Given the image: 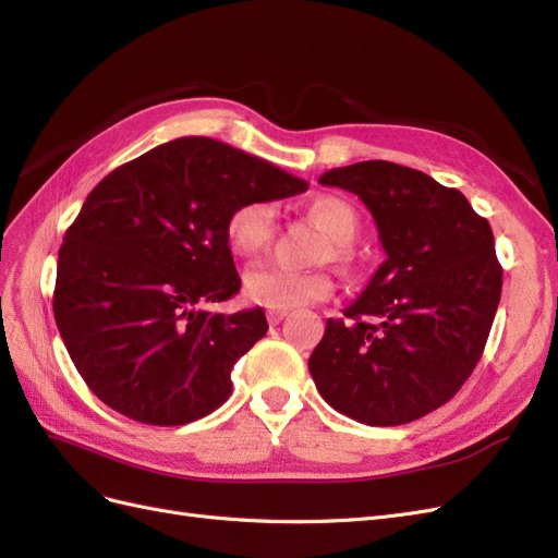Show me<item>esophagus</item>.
<instances>
[{
    "instance_id": "34e87169",
    "label": "esophagus",
    "mask_w": 558,
    "mask_h": 558,
    "mask_svg": "<svg viewBox=\"0 0 558 558\" xmlns=\"http://www.w3.org/2000/svg\"><path fill=\"white\" fill-rule=\"evenodd\" d=\"M286 316H289V314H286L283 310H269V312H267V320H269V326H279Z\"/></svg>"
}]
</instances>
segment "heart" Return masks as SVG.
Returning <instances> with one entry per match:
<instances>
[{"mask_svg": "<svg viewBox=\"0 0 558 558\" xmlns=\"http://www.w3.org/2000/svg\"><path fill=\"white\" fill-rule=\"evenodd\" d=\"M310 214L335 242L332 251L328 248L324 258L332 256L335 260H344L347 248L359 234L356 211L340 197H318L312 202ZM272 232L275 207L269 202H248V205L234 209L226 223L230 248L244 258L260 253L272 240ZM242 289L253 305L267 310H291L326 300L332 293V279L326 272H320V269H314V272H293V269H286L275 263H256L244 272Z\"/></svg>", "mask_w": 558, "mask_h": 558, "instance_id": "heart-1", "label": "heart"}]
</instances>
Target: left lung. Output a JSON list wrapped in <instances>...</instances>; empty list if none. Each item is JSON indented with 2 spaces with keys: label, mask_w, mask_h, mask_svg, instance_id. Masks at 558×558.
I'll return each instance as SVG.
<instances>
[{
  "label": "left lung",
  "mask_w": 558,
  "mask_h": 558,
  "mask_svg": "<svg viewBox=\"0 0 558 558\" xmlns=\"http://www.w3.org/2000/svg\"><path fill=\"white\" fill-rule=\"evenodd\" d=\"M373 214L386 260L344 318H328L310 373L324 400L367 426L442 408L472 375L500 302L494 232L463 193L386 160L318 179Z\"/></svg>",
  "instance_id": "1"
}]
</instances>
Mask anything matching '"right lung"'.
I'll return each mask as SVG.
<instances>
[{
    "mask_svg": "<svg viewBox=\"0 0 558 558\" xmlns=\"http://www.w3.org/2000/svg\"><path fill=\"white\" fill-rule=\"evenodd\" d=\"M307 181L209 137L150 148L99 181L58 253L53 314L90 391L134 421L183 426L230 398L265 312L211 314L240 291L226 238L248 202Z\"/></svg>",
    "mask_w": 558,
    "mask_h": 558,
    "instance_id": "add662e5",
    "label": "right lung"
}]
</instances>
